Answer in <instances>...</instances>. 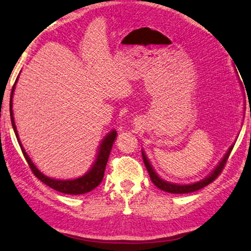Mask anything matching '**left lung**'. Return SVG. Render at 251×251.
Wrapping results in <instances>:
<instances>
[{
  "mask_svg": "<svg viewBox=\"0 0 251 251\" xmlns=\"http://www.w3.org/2000/svg\"><path fill=\"white\" fill-rule=\"evenodd\" d=\"M233 145H235V144H233ZM233 145L229 147V150L226 152V155L224 156V158L220 160L218 166L216 167L214 171H212V173L210 174L209 176L203 178V179L201 180V181L194 182V184H188V185L172 184V182H168L166 180L161 179V178L158 175H157L156 172L154 171V168L151 167V165L150 163V160L147 159L145 152L142 151V155H143L144 164H145V166L147 168V172H148V174H150V177H151V179L152 181V184H154L156 187H158L159 189L164 190V192H167V193H171V194H188V193L197 192V190L203 188V187H206L207 185H209L210 182L214 181L216 178H217L220 175V173L223 172L225 165H226L227 160L229 158V155H230V152H231L232 148H233Z\"/></svg>",
  "mask_w": 251,
  "mask_h": 251,
  "instance_id": "left-lung-1",
  "label": "left lung"
}]
</instances>
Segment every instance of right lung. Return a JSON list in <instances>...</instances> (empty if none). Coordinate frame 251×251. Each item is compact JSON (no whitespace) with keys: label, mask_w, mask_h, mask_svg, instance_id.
Returning a JSON list of instances; mask_svg holds the SVG:
<instances>
[{"label":"right lung","mask_w":251,"mask_h":251,"mask_svg":"<svg viewBox=\"0 0 251 251\" xmlns=\"http://www.w3.org/2000/svg\"><path fill=\"white\" fill-rule=\"evenodd\" d=\"M18 78H16V80H15V84H16V82H18ZM15 84L13 85V88H12L11 100H10L11 122H12V126H13L14 133L16 135V138H18V142L20 144L21 150H22L25 159H26L28 166H29V168H31V171L33 172L34 175L39 178L41 181H43L45 185L50 187V188L57 190V192H59V193L67 194V195L86 194V193H90L91 190H93L94 188H96V187L100 184L101 180H103L106 164H107V160H108V157L110 154V151H112L114 141L116 139V135H117L116 130L114 129L110 131L109 134L105 136L104 141L101 142L100 146V151H99V152H97L95 163L93 164L92 168L86 174H85L84 176L76 178V179H71V180L70 179L69 180H59V179H54V178H50L48 176H45L44 174H42L39 169L36 168L35 165L33 164V161L26 154V151H25L24 147L22 146V144H21V141L19 138V134H18V130H16V126H15V122H14V117H13V110H12V97H13V93L15 90Z\"/></svg>","instance_id":"right-lung-1"}]
</instances>
